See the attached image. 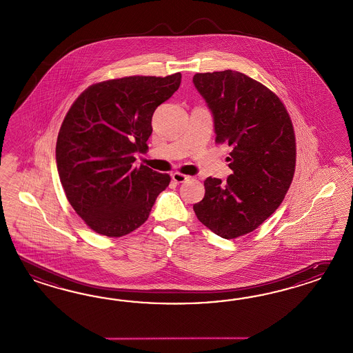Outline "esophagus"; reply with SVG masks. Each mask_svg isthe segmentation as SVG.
Wrapping results in <instances>:
<instances>
[{"instance_id": "1", "label": "esophagus", "mask_w": 353, "mask_h": 353, "mask_svg": "<svg viewBox=\"0 0 353 353\" xmlns=\"http://www.w3.org/2000/svg\"><path fill=\"white\" fill-rule=\"evenodd\" d=\"M172 181H175V183H183V181H188L190 176L181 174V172H174L172 175Z\"/></svg>"}]
</instances>
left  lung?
Wrapping results in <instances>:
<instances>
[{"label": "left lung", "instance_id": "1", "mask_svg": "<svg viewBox=\"0 0 353 353\" xmlns=\"http://www.w3.org/2000/svg\"><path fill=\"white\" fill-rule=\"evenodd\" d=\"M194 87L214 118L216 143L232 148L225 181L208 176L205 197L193 206L215 234H247L281 206L296 166V139L279 97L243 72H199Z\"/></svg>", "mask_w": 353, "mask_h": 353}]
</instances>
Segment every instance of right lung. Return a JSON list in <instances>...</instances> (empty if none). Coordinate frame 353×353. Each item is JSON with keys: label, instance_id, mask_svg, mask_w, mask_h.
<instances>
[{"label": "right lung", "instance_id": "add662e5", "mask_svg": "<svg viewBox=\"0 0 353 353\" xmlns=\"http://www.w3.org/2000/svg\"><path fill=\"white\" fill-rule=\"evenodd\" d=\"M181 74L125 77L88 87L63 119L56 163L66 199L99 234L123 236L142 225L170 183L141 165L152 115L181 85Z\"/></svg>", "mask_w": 353, "mask_h": 353}]
</instances>
